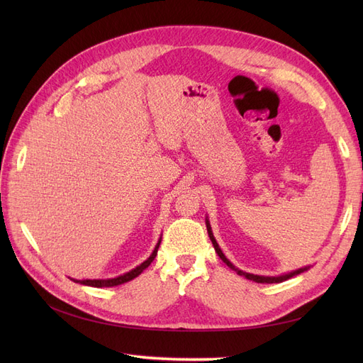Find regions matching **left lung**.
<instances>
[{
    "label": "left lung",
    "mask_w": 363,
    "mask_h": 363,
    "mask_svg": "<svg viewBox=\"0 0 363 363\" xmlns=\"http://www.w3.org/2000/svg\"><path fill=\"white\" fill-rule=\"evenodd\" d=\"M206 225H207V233H208V238H211V240H212V244H213V247H215V251L218 252V256L221 257V260L224 262V263H227V267H230L232 269H235L239 276H244L245 279H248V280H252V281H257V283H281V281H284V280H288V279H291V277H294V276H296V274H300V272H303V271H306L307 268H300V269H296V271H294V272H289V274H284V276H280V277H263V276H255V274H248V272H244V271H240V269H238V268H235L232 263L228 262V259L223 255V251H221V248H219V245L216 244V240H215V238H213V233H212V230H211V224H208V221L206 219Z\"/></svg>",
    "instance_id": "obj_1"
}]
</instances>
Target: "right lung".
Returning a JSON list of instances; mask_svg holds the SVG:
<instances>
[{
    "label": "right lung",
    "mask_w": 363,
    "mask_h": 363,
    "mask_svg": "<svg viewBox=\"0 0 363 363\" xmlns=\"http://www.w3.org/2000/svg\"><path fill=\"white\" fill-rule=\"evenodd\" d=\"M162 239V238H160ZM159 245H160V240L157 242L155 251H152V255L144 262L140 263L139 267H136L135 269H131L130 272H125L124 276H119V277H115V279H107V280H74L77 283H82V284H86V286H94V288H111V286H118V284H123V283H127L130 280H133L135 277H138L139 274L144 271L145 268L150 267V263L155 260V257L157 256V250H159Z\"/></svg>",
    "instance_id": "right-lung-1"
}]
</instances>
